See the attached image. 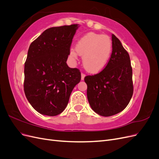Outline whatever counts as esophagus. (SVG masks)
Wrapping results in <instances>:
<instances>
[{
  "label": "esophagus",
  "instance_id": "34e87169",
  "mask_svg": "<svg viewBox=\"0 0 159 159\" xmlns=\"http://www.w3.org/2000/svg\"><path fill=\"white\" fill-rule=\"evenodd\" d=\"M85 74H84V73H81V80H84V77H85Z\"/></svg>",
  "mask_w": 159,
  "mask_h": 159
}]
</instances>
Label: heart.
Returning a JSON list of instances; mask_svg holds the SVG:
<instances>
[{
    "label": "heart",
    "instance_id": "1",
    "mask_svg": "<svg viewBox=\"0 0 159 159\" xmlns=\"http://www.w3.org/2000/svg\"><path fill=\"white\" fill-rule=\"evenodd\" d=\"M112 52V41L106 35L90 33L81 38L76 49L71 48L70 56L76 59L82 55L84 69L91 73H97L105 68Z\"/></svg>",
    "mask_w": 159,
    "mask_h": 159
}]
</instances>
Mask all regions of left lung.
Returning <instances> with one entry per match:
<instances>
[{"instance_id":"obj_1","label":"left lung","mask_w":159,"mask_h":159,"mask_svg":"<svg viewBox=\"0 0 159 159\" xmlns=\"http://www.w3.org/2000/svg\"><path fill=\"white\" fill-rule=\"evenodd\" d=\"M112 47L110 59L105 69L98 74L84 77L90 107L103 116L115 115L123 111L133 94L129 54L113 34Z\"/></svg>"}]
</instances>
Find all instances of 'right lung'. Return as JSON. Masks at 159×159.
Here are the masks:
<instances>
[{
	"instance_id": "add662e5",
	"label": "right lung",
	"mask_w": 159,
	"mask_h": 159,
	"mask_svg": "<svg viewBox=\"0 0 159 159\" xmlns=\"http://www.w3.org/2000/svg\"><path fill=\"white\" fill-rule=\"evenodd\" d=\"M77 29L78 25L52 27L30 45L25 63L24 91L31 106L40 114H61L81 79L80 70L66 64Z\"/></svg>"
}]
</instances>
